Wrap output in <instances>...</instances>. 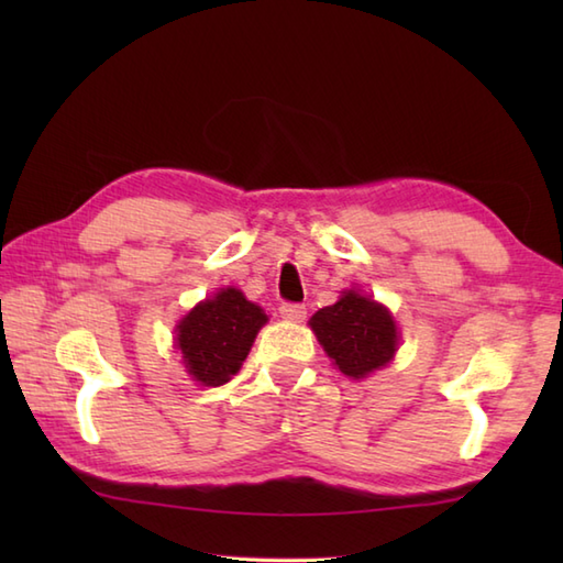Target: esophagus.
<instances>
[{
  "instance_id": "34e87169",
  "label": "esophagus",
  "mask_w": 563,
  "mask_h": 563,
  "mask_svg": "<svg viewBox=\"0 0 563 563\" xmlns=\"http://www.w3.org/2000/svg\"><path fill=\"white\" fill-rule=\"evenodd\" d=\"M280 317L290 321H302L307 317V307L300 302H283L280 305Z\"/></svg>"
}]
</instances>
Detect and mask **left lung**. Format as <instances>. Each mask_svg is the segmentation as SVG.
Here are the masks:
<instances>
[{"label":"left lung","instance_id":"8db88e82","mask_svg":"<svg viewBox=\"0 0 563 563\" xmlns=\"http://www.w3.org/2000/svg\"><path fill=\"white\" fill-rule=\"evenodd\" d=\"M319 343L343 375L361 379L391 361L397 351V327L385 307L357 292L319 309L309 319Z\"/></svg>","mask_w":563,"mask_h":563}]
</instances>
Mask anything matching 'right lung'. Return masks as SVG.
<instances>
[{"instance_id":"add662e5","label":"right lung","mask_w":563,"mask_h":563,"mask_svg":"<svg viewBox=\"0 0 563 563\" xmlns=\"http://www.w3.org/2000/svg\"><path fill=\"white\" fill-rule=\"evenodd\" d=\"M266 314L246 297L227 288L212 300L200 302L178 324V351L184 353L188 373L200 385L218 387L230 382L251 351Z\"/></svg>"}]
</instances>
